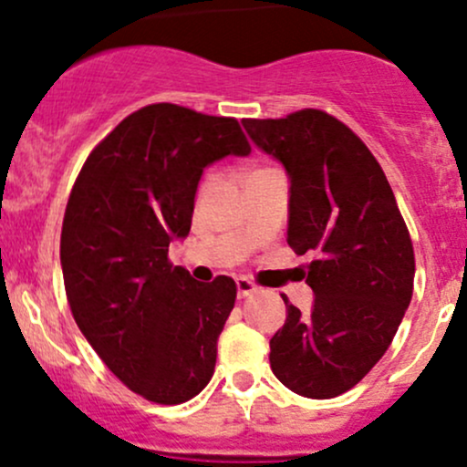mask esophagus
Wrapping results in <instances>:
<instances>
[{
    "label": "esophagus",
    "instance_id": "esophagus-1",
    "mask_svg": "<svg viewBox=\"0 0 467 467\" xmlns=\"http://www.w3.org/2000/svg\"><path fill=\"white\" fill-rule=\"evenodd\" d=\"M254 292H256V285L250 281V278H245V276L237 278V296L239 298H248Z\"/></svg>",
    "mask_w": 467,
    "mask_h": 467
}]
</instances>
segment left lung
<instances>
[{"label": "left lung", "instance_id": "left-lung-1", "mask_svg": "<svg viewBox=\"0 0 467 467\" xmlns=\"http://www.w3.org/2000/svg\"><path fill=\"white\" fill-rule=\"evenodd\" d=\"M244 127L287 173V244L316 254L303 272L312 312L283 296L287 318L270 340V367L303 398H336L378 364L409 309V230L382 166L337 118L303 109Z\"/></svg>", "mask_w": 467, "mask_h": 467}]
</instances>
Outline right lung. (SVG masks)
Wrapping results in <instances>:
<instances>
[{"mask_svg":"<svg viewBox=\"0 0 467 467\" xmlns=\"http://www.w3.org/2000/svg\"><path fill=\"white\" fill-rule=\"evenodd\" d=\"M234 118L158 103L127 116L80 169L61 230V270L80 334L111 373L155 404L202 393L237 298L169 264L189 237L203 169L248 155Z\"/></svg>","mask_w":467,"mask_h":467,"instance_id":"obj_1","label":"right lung"}]
</instances>
